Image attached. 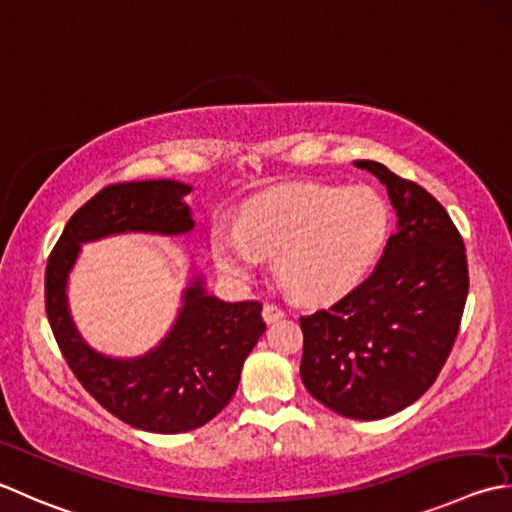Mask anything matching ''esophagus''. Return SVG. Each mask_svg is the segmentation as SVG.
Listing matches in <instances>:
<instances>
[{
	"mask_svg": "<svg viewBox=\"0 0 512 512\" xmlns=\"http://www.w3.org/2000/svg\"><path fill=\"white\" fill-rule=\"evenodd\" d=\"M262 315H264L268 324H273V322H279V319H284V310L275 306V304H266L264 310H262Z\"/></svg>",
	"mask_w": 512,
	"mask_h": 512,
	"instance_id": "esophagus-1",
	"label": "esophagus"
}]
</instances>
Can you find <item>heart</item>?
I'll return each mask as SVG.
<instances>
[{"mask_svg": "<svg viewBox=\"0 0 512 512\" xmlns=\"http://www.w3.org/2000/svg\"><path fill=\"white\" fill-rule=\"evenodd\" d=\"M390 226V206L375 188L299 184L259 195L239 226L219 228L213 255L237 282H248L264 257L277 255L279 282L302 302L326 304L370 275Z\"/></svg>", "mask_w": 512, "mask_h": 512, "instance_id": "heart-1", "label": "heart"}]
</instances>
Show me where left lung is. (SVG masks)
I'll list each match as a JSON object with an SVG mask.
<instances>
[{"instance_id": "8db88e82", "label": "left lung", "mask_w": 512, "mask_h": 512, "mask_svg": "<svg viewBox=\"0 0 512 512\" xmlns=\"http://www.w3.org/2000/svg\"><path fill=\"white\" fill-rule=\"evenodd\" d=\"M388 190L397 230L364 284L299 317L302 382L335 413L373 422L433 386L455 344L468 295L466 248L437 199L384 164L359 159Z\"/></svg>"}]
</instances>
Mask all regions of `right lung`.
Wrapping results in <instances>:
<instances>
[{
    "label": "right lung",
    "instance_id": "obj_1",
    "mask_svg": "<svg viewBox=\"0 0 512 512\" xmlns=\"http://www.w3.org/2000/svg\"><path fill=\"white\" fill-rule=\"evenodd\" d=\"M175 179L115 184L70 217L46 266V315L70 370L90 395L124 424L177 435L210 422L235 395L242 366L266 324L259 302H224L190 268L173 326L139 357L104 355L79 335L68 306V279L82 246L146 233L182 237L195 228Z\"/></svg>",
    "mask_w": 512,
    "mask_h": 512
}]
</instances>
